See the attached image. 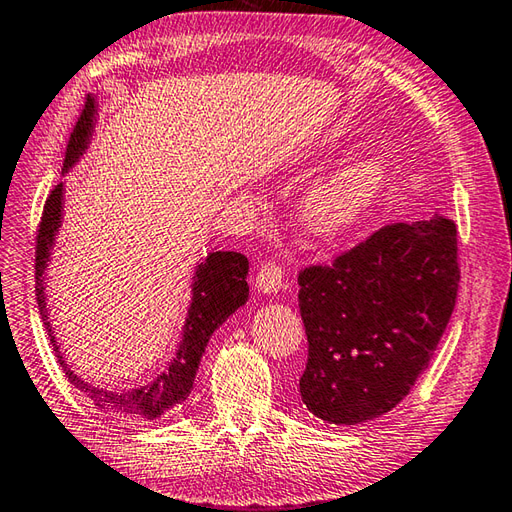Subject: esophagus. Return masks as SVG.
Instances as JSON below:
<instances>
[{
  "label": "esophagus",
  "mask_w": 512,
  "mask_h": 512,
  "mask_svg": "<svg viewBox=\"0 0 512 512\" xmlns=\"http://www.w3.org/2000/svg\"><path fill=\"white\" fill-rule=\"evenodd\" d=\"M281 284H284V268H281L279 262L268 259V262H264L257 273V281H255L257 290L270 295V292H277L281 288Z\"/></svg>",
  "instance_id": "1"
}]
</instances>
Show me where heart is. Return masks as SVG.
Returning a JSON list of instances; mask_svg holds the SVG:
<instances>
[{"mask_svg":"<svg viewBox=\"0 0 512 512\" xmlns=\"http://www.w3.org/2000/svg\"><path fill=\"white\" fill-rule=\"evenodd\" d=\"M387 180V162L367 156L317 189L308 204V220L319 233H339L356 224L374 204Z\"/></svg>","mask_w":512,"mask_h":512,"instance_id":"1","label":"heart"}]
</instances>
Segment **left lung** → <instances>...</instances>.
<instances>
[{
    "label": "left lung",
    "mask_w": 512,
    "mask_h": 512,
    "mask_svg": "<svg viewBox=\"0 0 512 512\" xmlns=\"http://www.w3.org/2000/svg\"><path fill=\"white\" fill-rule=\"evenodd\" d=\"M460 284L451 217L385 224L332 264L299 270L308 334L301 400L314 416L358 424L383 416L429 367Z\"/></svg>",
    "instance_id": "8db88e82"
}]
</instances>
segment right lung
Returning a JSON list of instances; mask_svg holds the SVG:
<instances>
[{
    "label": "right lung",
    "mask_w": 512,
    "mask_h": 512,
    "mask_svg": "<svg viewBox=\"0 0 512 512\" xmlns=\"http://www.w3.org/2000/svg\"><path fill=\"white\" fill-rule=\"evenodd\" d=\"M92 116H94V99L88 96L85 99V107L81 110L79 121H76L68 149H65V169L81 156V151L88 145L90 129H92ZM61 189L63 184L59 182L48 195L46 204H43L41 222L37 228V250H35V262H37V303L39 314L46 325L52 350L57 354V361L65 372V378L70 383L85 391L92 398V402L99 409L121 413V416H140L147 420H156L162 413L169 411L173 405H178L189 396L193 387L195 372H198L200 358L206 343H209L211 334L220 328V325L231 317V314L244 306L248 299V259L242 253H211L209 259L198 268V273L193 277V301L189 310L187 325H184V339L180 343V350L173 358L167 374L158 376L154 383L147 387H140L134 391H105L99 387H92L76 376L72 369L65 365L63 356L54 341L52 325L48 321L46 310V297H43V268L50 257V248L54 242V233H57L61 222Z\"/></svg>",
    "instance_id": "add662e5"
}]
</instances>
